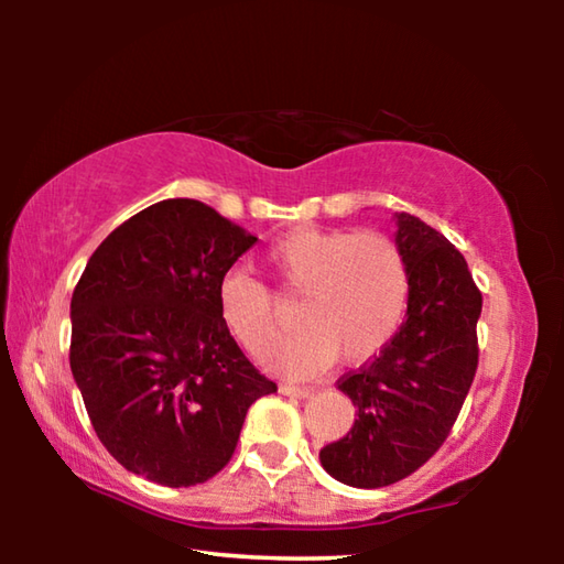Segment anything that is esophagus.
Listing matches in <instances>:
<instances>
[{"mask_svg": "<svg viewBox=\"0 0 564 564\" xmlns=\"http://www.w3.org/2000/svg\"><path fill=\"white\" fill-rule=\"evenodd\" d=\"M279 390L283 395H291V398H311L313 393H316V390L308 386H289V383H283Z\"/></svg>", "mask_w": 564, "mask_h": 564, "instance_id": "1", "label": "esophagus"}]
</instances>
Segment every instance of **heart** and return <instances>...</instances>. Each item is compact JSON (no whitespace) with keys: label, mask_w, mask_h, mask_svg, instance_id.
I'll return each mask as SVG.
<instances>
[{"label":"heart","mask_w":564,"mask_h":564,"mask_svg":"<svg viewBox=\"0 0 564 564\" xmlns=\"http://www.w3.org/2000/svg\"><path fill=\"white\" fill-rule=\"evenodd\" d=\"M269 261L285 289L305 293L303 330L261 356L275 376H316L338 352L346 362L373 358L403 323L408 265L388 234L301 226L269 248ZM216 301L224 326L248 352L275 338L271 293L251 273L228 271L218 281Z\"/></svg>","instance_id":"heart-1"}]
</instances>
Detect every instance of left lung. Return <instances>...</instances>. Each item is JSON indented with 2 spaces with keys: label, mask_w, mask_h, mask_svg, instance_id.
<instances>
[{
  "label": "left lung",
  "mask_w": 564,
  "mask_h": 564,
  "mask_svg": "<svg viewBox=\"0 0 564 564\" xmlns=\"http://www.w3.org/2000/svg\"><path fill=\"white\" fill-rule=\"evenodd\" d=\"M408 265V311L388 346L338 380L356 405L346 437L321 465L350 488H386L415 473L445 443L477 370L482 295L463 253L417 216L395 214Z\"/></svg>",
  "instance_id": "1"
}]
</instances>
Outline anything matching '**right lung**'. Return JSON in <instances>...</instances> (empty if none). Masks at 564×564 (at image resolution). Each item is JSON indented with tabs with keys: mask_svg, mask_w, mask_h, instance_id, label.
Here are the masks:
<instances>
[{
	"mask_svg": "<svg viewBox=\"0 0 564 564\" xmlns=\"http://www.w3.org/2000/svg\"><path fill=\"white\" fill-rule=\"evenodd\" d=\"M256 243L194 198H166L104 238L72 295V376L104 447L166 488L231 460L275 383L218 316V281Z\"/></svg>",
	"mask_w": 564,
	"mask_h": 564,
	"instance_id": "right-lung-1",
	"label": "right lung"
}]
</instances>
